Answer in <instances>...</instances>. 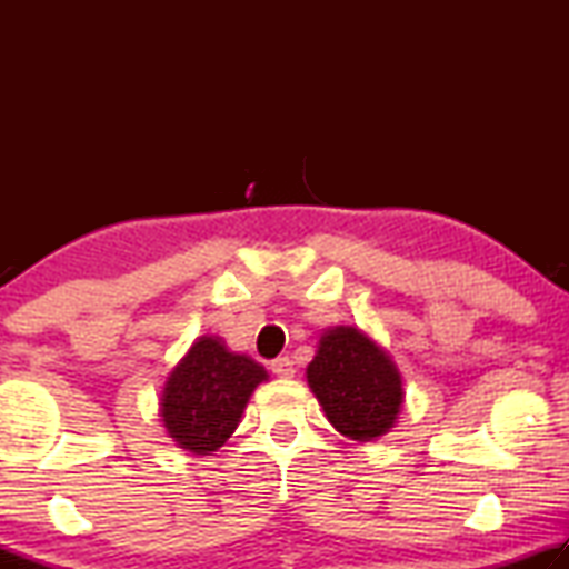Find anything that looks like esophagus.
Returning <instances> with one entry per match:
<instances>
[{
    "label": "esophagus",
    "instance_id": "esophagus-1",
    "mask_svg": "<svg viewBox=\"0 0 569 569\" xmlns=\"http://www.w3.org/2000/svg\"><path fill=\"white\" fill-rule=\"evenodd\" d=\"M271 371L276 373V377H281V379H291L293 373H296L293 361L288 359V356H278V359H273L271 361Z\"/></svg>",
    "mask_w": 569,
    "mask_h": 569
}]
</instances>
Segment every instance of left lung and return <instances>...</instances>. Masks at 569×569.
<instances>
[{
	"instance_id": "obj_1",
	"label": "left lung",
	"mask_w": 569,
	"mask_h": 569,
	"mask_svg": "<svg viewBox=\"0 0 569 569\" xmlns=\"http://www.w3.org/2000/svg\"><path fill=\"white\" fill-rule=\"evenodd\" d=\"M306 377L326 417L343 437L371 441L393 427L403 401L401 377L363 331L353 326L326 331Z\"/></svg>"
}]
</instances>
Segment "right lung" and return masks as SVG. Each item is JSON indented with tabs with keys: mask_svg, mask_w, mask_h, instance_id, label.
Here are the masks:
<instances>
[{
	"mask_svg": "<svg viewBox=\"0 0 569 569\" xmlns=\"http://www.w3.org/2000/svg\"><path fill=\"white\" fill-rule=\"evenodd\" d=\"M268 373L261 363L226 349L216 336L190 346L162 391L160 417L178 447L208 455L233 435L250 393Z\"/></svg>",
	"mask_w": 569,
	"mask_h": 569,
	"instance_id": "right-lung-1",
	"label": "right lung"
}]
</instances>
